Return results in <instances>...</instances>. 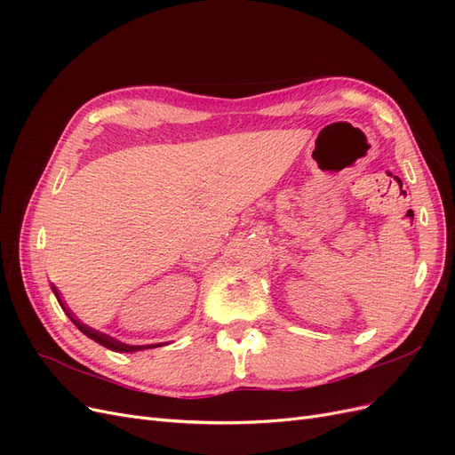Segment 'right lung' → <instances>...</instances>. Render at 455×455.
<instances>
[{
	"label": "right lung",
	"mask_w": 455,
	"mask_h": 455,
	"mask_svg": "<svg viewBox=\"0 0 455 455\" xmlns=\"http://www.w3.org/2000/svg\"><path fill=\"white\" fill-rule=\"evenodd\" d=\"M52 291H54V294H57L59 304L62 306V309L66 311V315L70 316L72 323H74V324H76V326H77V328L81 330V332H84L85 336H89V338H91V339H94L96 343H100V346H104V347H108V349H112V351H117V353H132V351H142V349L156 347V346H127V343H121V341H117V339H114V338H109V336H106V334H102V332H96V330H92L91 326H87V324H84L81 321H77L76 316L64 307L62 299H60V296H59V292H57V288L52 286Z\"/></svg>",
	"instance_id": "add662e5"
}]
</instances>
